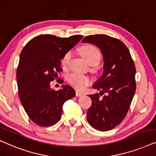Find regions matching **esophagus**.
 Instances as JSON below:
<instances>
[{
    "label": "esophagus",
    "instance_id": "1",
    "mask_svg": "<svg viewBox=\"0 0 156 156\" xmlns=\"http://www.w3.org/2000/svg\"><path fill=\"white\" fill-rule=\"evenodd\" d=\"M76 96L80 97V96H83V93H82L79 90H76Z\"/></svg>",
    "mask_w": 156,
    "mask_h": 156
}]
</instances>
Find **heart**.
Returning <instances> with one entry per match:
<instances>
[{
    "instance_id": "heart-1",
    "label": "heart",
    "mask_w": 156,
    "mask_h": 156,
    "mask_svg": "<svg viewBox=\"0 0 156 156\" xmlns=\"http://www.w3.org/2000/svg\"><path fill=\"white\" fill-rule=\"evenodd\" d=\"M80 53L85 61L89 65L95 66L99 63L101 58V53L98 48L92 45H86L80 48ZM72 58V52L68 51L66 53L61 60V65L64 68H66L69 65L70 61ZM68 82L70 85L78 89H83L85 87L90 84V78L88 76H84L73 72L68 75Z\"/></svg>"
}]
</instances>
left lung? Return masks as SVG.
Segmentation results:
<instances>
[{
  "label": "left lung",
  "mask_w": 156,
  "mask_h": 156,
  "mask_svg": "<svg viewBox=\"0 0 156 156\" xmlns=\"http://www.w3.org/2000/svg\"><path fill=\"white\" fill-rule=\"evenodd\" d=\"M82 41L96 45L103 57V73L93 85L100 92L89 95L92 105L87 120L96 130L107 131L119 125L129 110L136 88V67L128 48L118 39L91 35Z\"/></svg>",
  "instance_id": "1"
}]
</instances>
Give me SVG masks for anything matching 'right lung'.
Listing matches in <instances>:
<instances>
[{"instance_id":"add662e5","label":"right lung","mask_w":156,"mask_h":156,"mask_svg":"<svg viewBox=\"0 0 156 156\" xmlns=\"http://www.w3.org/2000/svg\"><path fill=\"white\" fill-rule=\"evenodd\" d=\"M82 38L80 35L69 38L41 35L22 50L16 73L18 95L28 117L37 125L47 127L56 123L64 103L76 95L71 86H62L55 91L50 82L62 70L64 55Z\"/></svg>"}]
</instances>
